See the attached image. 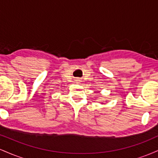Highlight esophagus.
Masks as SVG:
<instances>
[{
  "label": "esophagus",
  "instance_id": "1",
  "mask_svg": "<svg viewBox=\"0 0 158 158\" xmlns=\"http://www.w3.org/2000/svg\"><path fill=\"white\" fill-rule=\"evenodd\" d=\"M80 79H79V78H77V79H75V82L77 83V84H79V83H80Z\"/></svg>",
  "mask_w": 158,
  "mask_h": 158
}]
</instances>
